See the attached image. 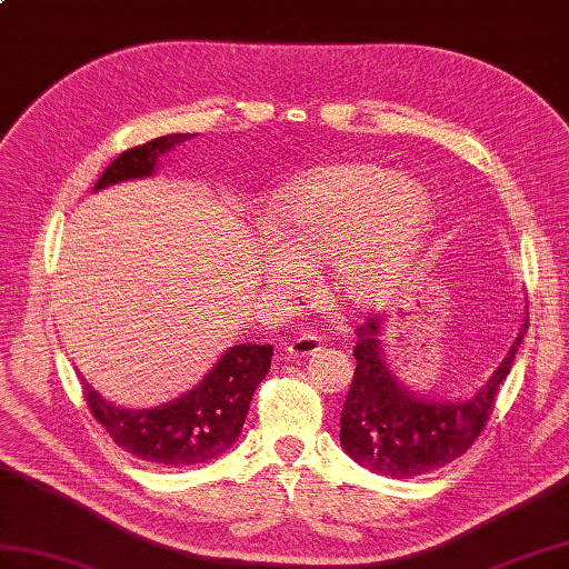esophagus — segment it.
Wrapping results in <instances>:
<instances>
[{
	"mask_svg": "<svg viewBox=\"0 0 569 569\" xmlns=\"http://www.w3.org/2000/svg\"><path fill=\"white\" fill-rule=\"evenodd\" d=\"M318 350H321V340H318L316 336H301L287 345V355H292V357H307Z\"/></svg>",
	"mask_w": 569,
	"mask_h": 569,
	"instance_id": "34e87169",
	"label": "esophagus"
}]
</instances>
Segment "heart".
<instances>
[{
  "instance_id": "1",
  "label": "heart",
  "mask_w": 569,
  "mask_h": 569,
  "mask_svg": "<svg viewBox=\"0 0 569 569\" xmlns=\"http://www.w3.org/2000/svg\"><path fill=\"white\" fill-rule=\"evenodd\" d=\"M432 227L435 198L420 180L371 161L321 166L277 190L262 284L297 295L307 282L301 268L323 266L332 299L355 311L377 309L403 284Z\"/></svg>"
}]
</instances>
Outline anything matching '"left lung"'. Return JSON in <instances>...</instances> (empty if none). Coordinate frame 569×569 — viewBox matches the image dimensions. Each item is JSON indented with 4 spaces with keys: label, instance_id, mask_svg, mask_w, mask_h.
Listing matches in <instances>:
<instances>
[{
    "label": "left lung",
    "instance_id": "left-lung-1",
    "mask_svg": "<svg viewBox=\"0 0 569 569\" xmlns=\"http://www.w3.org/2000/svg\"><path fill=\"white\" fill-rule=\"evenodd\" d=\"M383 316H371L357 328V369L340 415V445L373 473L418 478L459 459L478 439L529 330V316L492 377L476 393L453 400L410 391L396 377L383 355Z\"/></svg>",
    "mask_w": 569,
    "mask_h": 569
}]
</instances>
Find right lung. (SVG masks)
<instances>
[{"instance_id":"right-lung-1","label":"right lung","mask_w":569,"mask_h":569,"mask_svg":"<svg viewBox=\"0 0 569 569\" xmlns=\"http://www.w3.org/2000/svg\"><path fill=\"white\" fill-rule=\"evenodd\" d=\"M192 134H166L132 147L108 166L93 190L149 178L163 154ZM270 345H233L202 381L183 396L157 408H120L84 381L87 406L116 445L151 466H198L227 453L239 439L258 383L268 377Z\"/></svg>"}]
</instances>
